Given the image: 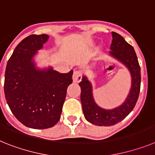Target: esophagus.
<instances>
[{
    "mask_svg": "<svg viewBox=\"0 0 155 155\" xmlns=\"http://www.w3.org/2000/svg\"><path fill=\"white\" fill-rule=\"evenodd\" d=\"M81 80V72L78 71H74L73 74V81L75 83H78Z\"/></svg>",
    "mask_w": 155,
    "mask_h": 155,
    "instance_id": "esophagus-1",
    "label": "esophagus"
}]
</instances>
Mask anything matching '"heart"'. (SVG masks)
Masks as SVG:
<instances>
[{
    "mask_svg": "<svg viewBox=\"0 0 155 155\" xmlns=\"http://www.w3.org/2000/svg\"><path fill=\"white\" fill-rule=\"evenodd\" d=\"M100 52H101V49H100V48H98V49H97V53H100Z\"/></svg>",
    "mask_w": 155,
    "mask_h": 155,
    "instance_id": "1",
    "label": "heart"
}]
</instances>
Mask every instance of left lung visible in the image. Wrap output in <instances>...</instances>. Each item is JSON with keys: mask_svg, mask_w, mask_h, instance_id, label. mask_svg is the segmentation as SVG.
Returning a JSON list of instances; mask_svg holds the SVG:
<instances>
[{"mask_svg": "<svg viewBox=\"0 0 155 155\" xmlns=\"http://www.w3.org/2000/svg\"><path fill=\"white\" fill-rule=\"evenodd\" d=\"M113 41L109 57L124 64L130 74L131 84L127 98L121 105L113 109H104L96 103L93 95V86L86 75L82 76L81 102L84 118L87 121L99 127H109L118 124L126 118L137 102L140 88V68L134 49L120 35L113 31Z\"/></svg>", "mask_w": 155, "mask_h": 155, "instance_id": "obj_1", "label": "left lung"}]
</instances>
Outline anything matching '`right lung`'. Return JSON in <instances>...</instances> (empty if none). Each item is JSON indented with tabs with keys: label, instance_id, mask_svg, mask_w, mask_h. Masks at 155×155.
<instances>
[{
	"label": "right lung",
	"instance_id": "add662e5",
	"mask_svg": "<svg viewBox=\"0 0 155 155\" xmlns=\"http://www.w3.org/2000/svg\"><path fill=\"white\" fill-rule=\"evenodd\" d=\"M50 39L46 34L31 35L15 47L8 61L5 94L19 122L32 129L53 127L61 119L73 71L63 74L48 66L39 68L35 57Z\"/></svg>",
	"mask_w": 155,
	"mask_h": 155
}]
</instances>
